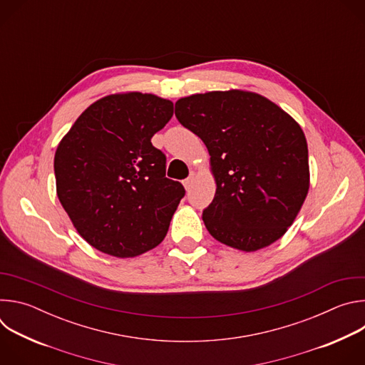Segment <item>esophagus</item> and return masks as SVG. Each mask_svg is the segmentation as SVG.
Instances as JSON below:
<instances>
[{
    "label": "esophagus",
    "instance_id": "1",
    "mask_svg": "<svg viewBox=\"0 0 365 365\" xmlns=\"http://www.w3.org/2000/svg\"><path fill=\"white\" fill-rule=\"evenodd\" d=\"M193 179H195V173H190V176H189L187 179H185V180H183V186H185V189H189V187L192 186Z\"/></svg>",
    "mask_w": 365,
    "mask_h": 365
}]
</instances>
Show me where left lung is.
I'll return each mask as SVG.
<instances>
[{
    "label": "left lung",
    "mask_w": 365,
    "mask_h": 365,
    "mask_svg": "<svg viewBox=\"0 0 365 365\" xmlns=\"http://www.w3.org/2000/svg\"><path fill=\"white\" fill-rule=\"evenodd\" d=\"M175 114L211 155L217 192L202 214L210 234L245 252L282 238L310 186L299 123L269 98L244 89L180 98Z\"/></svg>",
    "instance_id": "left-lung-1"
}]
</instances>
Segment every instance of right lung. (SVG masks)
Instances as JSON below:
<instances>
[{"label":"right lung","instance_id":"1","mask_svg":"<svg viewBox=\"0 0 365 365\" xmlns=\"http://www.w3.org/2000/svg\"><path fill=\"white\" fill-rule=\"evenodd\" d=\"M172 115L173 102L154 93H111L91 103L61 140L56 193L93 248L131 258L165 240L185 187L165 176L166 155L151 137Z\"/></svg>","mask_w":365,"mask_h":365}]
</instances>
